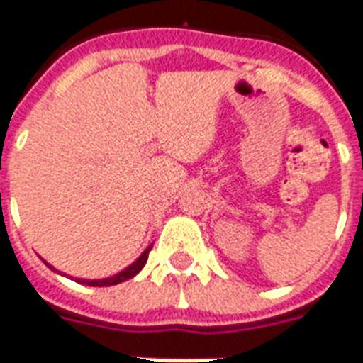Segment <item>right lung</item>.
Returning a JSON list of instances; mask_svg holds the SVG:
<instances>
[{"instance_id": "add662e5", "label": "right lung", "mask_w": 363, "mask_h": 363, "mask_svg": "<svg viewBox=\"0 0 363 363\" xmlns=\"http://www.w3.org/2000/svg\"><path fill=\"white\" fill-rule=\"evenodd\" d=\"M150 250H152V246H147V248L144 250V254H142V256L138 257V259H136V262H134L133 265H128L127 269H125V271H121V273H117V275H115V277H109V279H99V281H84V279H82V281H80V279H79V283H82V284H90V286H111V284H119V283H123V281H127V279L134 277V275H136V273H138V271H140L142 267H144V265H146L147 256H150ZM50 267H52V265H50ZM52 269H53V267H52Z\"/></svg>"}]
</instances>
